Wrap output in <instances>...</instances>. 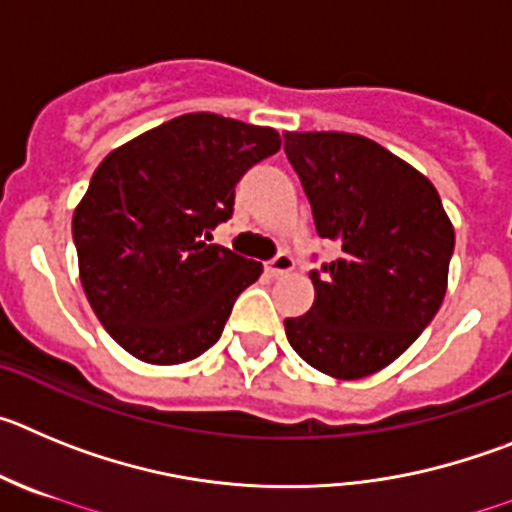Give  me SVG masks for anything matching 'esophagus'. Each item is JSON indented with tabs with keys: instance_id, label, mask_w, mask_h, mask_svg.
I'll list each match as a JSON object with an SVG mask.
<instances>
[{
	"instance_id": "34e87169",
	"label": "esophagus",
	"mask_w": 512,
	"mask_h": 512,
	"mask_svg": "<svg viewBox=\"0 0 512 512\" xmlns=\"http://www.w3.org/2000/svg\"><path fill=\"white\" fill-rule=\"evenodd\" d=\"M293 265H296V262H293V257H290V255H278V257H275V260L267 262L265 273L270 275V278H280V275H288L290 270H293Z\"/></svg>"
}]
</instances>
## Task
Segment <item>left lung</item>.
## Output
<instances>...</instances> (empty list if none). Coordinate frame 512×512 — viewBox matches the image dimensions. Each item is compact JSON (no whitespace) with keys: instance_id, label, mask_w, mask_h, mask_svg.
Masks as SVG:
<instances>
[{"instance_id":"1","label":"left lung","mask_w":512,"mask_h":512,"mask_svg":"<svg viewBox=\"0 0 512 512\" xmlns=\"http://www.w3.org/2000/svg\"><path fill=\"white\" fill-rule=\"evenodd\" d=\"M321 239L339 257L313 273V306L285 319L290 347L324 375L359 380L400 357L446 296L454 227L421 170L349 132H285Z\"/></svg>"}]
</instances>
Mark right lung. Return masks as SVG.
I'll return each instance as SVG.
<instances>
[{"label":"right lung","mask_w":512,"mask_h":512,"mask_svg":"<svg viewBox=\"0 0 512 512\" xmlns=\"http://www.w3.org/2000/svg\"><path fill=\"white\" fill-rule=\"evenodd\" d=\"M280 150L273 127L181 114L114 147L73 211L78 278L114 342L147 365H181L222 336L262 262L209 245L234 186Z\"/></svg>","instance_id":"right-lung-1"}]
</instances>
